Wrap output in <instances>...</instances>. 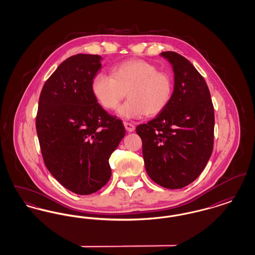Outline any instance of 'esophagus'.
<instances>
[{"instance_id":"1","label":"esophagus","mask_w":255,"mask_h":255,"mask_svg":"<svg viewBox=\"0 0 255 255\" xmlns=\"http://www.w3.org/2000/svg\"><path fill=\"white\" fill-rule=\"evenodd\" d=\"M124 127L128 132H133V130L135 129V126L133 125V123H130V122H124Z\"/></svg>"}]
</instances>
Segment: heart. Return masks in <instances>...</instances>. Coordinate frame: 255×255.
I'll list each match as a JSON object with an SVG mask.
<instances>
[{
  "instance_id": "obj_1",
  "label": "heart",
  "mask_w": 255,
  "mask_h": 255,
  "mask_svg": "<svg viewBox=\"0 0 255 255\" xmlns=\"http://www.w3.org/2000/svg\"><path fill=\"white\" fill-rule=\"evenodd\" d=\"M93 93L104 109L115 111L122 99H128L119 109L127 120L154 117L168 104L173 94L170 74L157 70L144 60L125 61L114 67L111 77L98 74L93 80Z\"/></svg>"
}]
</instances>
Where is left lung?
<instances>
[{
  "mask_svg": "<svg viewBox=\"0 0 255 255\" xmlns=\"http://www.w3.org/2000/svg\"><path fill=\"white\" fill-rule=\"evenodd\" d=\"M172 65L174 92L157 118L136 127L146 172L168 189L194 182L205 169L214 143V107L205 78L175 51L160 53Z\"/></svg>",
  "mask_w": 255,
  "mask_h": 255,
  "instance_id": "1",
  "label": "left lung"
}]
</instances>
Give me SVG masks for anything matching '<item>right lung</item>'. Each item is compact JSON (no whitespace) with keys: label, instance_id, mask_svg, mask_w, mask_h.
I'll list each match as a JSON object with an SVG mask.
<instances>
[{"label":"right lung","instance_id":"obj_1","mask_svg":"<svg viewBox=\"0 0 255 255\" xmlns=\"http://www.w3.org/2000/svg\"><path fill=\"white\" fill-rule=\"evenodd\" d=\"M101 56L76 54L62 62L41 91L36 132L44 162L61 184L79 195L110 180L109 158L125 135L121 120L97 103L93 80Z\"/></svg>","mask_w":255,"mask_h":255}]
</instances>
